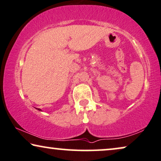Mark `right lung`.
<instances>
[{
  "mask_svg": "<svg viewBox=\"0 0 161 161\" xmlns=\"http://www.w3.org/2000/svg\"><path fill=\"white\" fill-rule=\"evenodd\" d=\"M37 110H40V111H42L41 110H40V109H37Z\"/></svg>",
  "mask_w": 161,
  "mask_h": 161,
  "instance_id": "1",
  "label": "right lung"
}]
</instances>
